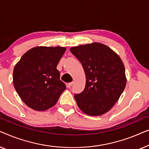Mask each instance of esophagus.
<instances>
[{
    "label": "esophagus",
    "instance_id": "34e87169",
    "mask_svg": "<svg viewBox=\"0 0 149 149\" xmlns=\"http://www.w3.org/2000/svg\"><path fill=\"white\" fill-rule=\"evenodd\" d=\"M73 84H74V82H70L68 83V84H67V87H68V88H70V87L72 86Z\"/></svg>",
    "mask_w": 149,
    "mask_h": 149
}]
</instances>
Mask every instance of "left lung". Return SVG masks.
<instances>
[{
  "instance_id": "left-lung-1",
  "label": "left lung",
  "mask_w": 149,
  "mask_h": 149,
  "mask_svg": "<svg viewBox=\"0 0 149 149\" xmlns=\"http://www.w3.org/2000/svg\"><path fill=\"white\" fill-rule=\"evenodd\" d=\"M70 51L81 62L86 77L84 90L74 95L79 108L91 116L107 113L126 85L125 67L120 57L99 42L73 47Z\"/></svg>"
}]
</instances>
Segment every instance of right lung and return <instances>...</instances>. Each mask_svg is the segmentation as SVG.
<instances>
[{"instance_id":"right-lung-1","label":"right lung","mask_w":149,"mask_h":149,"mask_svg":"<svg viewBox=\"0 0 149 149\" xmlns=\"http://www.w3.org/2000/svg\"><path fill=\"white\" fill-rule=\"evenodd\" d=\"M66 50L62 47H36L25 53L16 64L13 85L28 107L37 111L50 109L66 89L56 68Z\"/></svg>"}]
</instances>
